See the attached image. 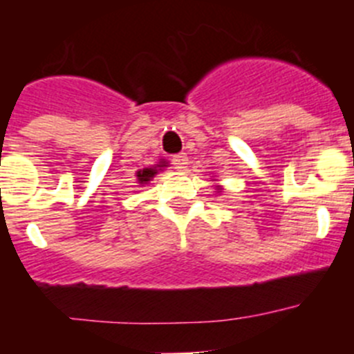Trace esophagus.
<instances>
[{
	"label": "esophagus",
	"mask_w": 354,
	"mask_h": 354,
	"mask_svg": "<svg viewBox=\"0 0 354 354\" xmlns=\"http://www.w3.org/2000/svg\"><path fill=\"white\" fill-rule=\"evenodd\" d=\"M171 165H174L177 170H184L187 165V156L186 154H177L171 158Z\"/></svg>",
	"instance_id": "esophagus-1"
}]
</instances>
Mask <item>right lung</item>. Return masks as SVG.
Returning <instances> with one entry per match:
<instances>
[{"instance_id": "add662e5", "label": "right lung", "mask_w": 354, "mask_h": 354, "mask_svg": "<svg viewBox=\"0 0 354 354\" xmlns=\"http://www.w3.org/2000/svg\"><path fill=\"white\" fill-rule=\"evenodd\" d=\"M161 167H167V162L161 161L158 165V167L143 168V170H140L138 174H136V177H138V183L140 184H147V183H149V180H152V177H154V175L158 174V170H161Z\"/></svg>"}]
</instances>
